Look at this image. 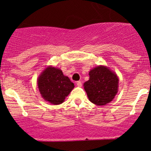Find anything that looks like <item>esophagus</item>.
I'll return each mask as SVG.
<instances>
[{"mask_svg": "<svg viewBox=\"0 0 151 151\" xmlns=\"http://www.w3.org/2000/svg\"><path fill=\"white\" fill-rule=\"evenodd\" d=\"M76 84H77V85L78 87H81L82 86V82L81 81H77Z\"/></svg>", "mask_w": 151, "mask_h": 151, "instance_id": "obj_1", "label": "esophagus"}]
</instances>
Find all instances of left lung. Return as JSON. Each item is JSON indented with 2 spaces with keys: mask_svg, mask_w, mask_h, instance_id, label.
Wrapping results in <instances>:
<instances>
[{
  "mask_svg": "<svg viewBox=\"0 0 151 151\" xmlns=\"http://www.w3.org/2000/svg\"><path fill=\"white\" fill-rule=\"evenodd\" d=\"M84 88L90 101L96 105L110 102L118 93V78L107 67L100 66L91 70Z\"/></svg>",
  "mask_w": 151,
  "mask_h": 151,
  "instance_id": "8db88e82",
  "label": "left lung"
}]
</instances>
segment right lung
Instances as JSON below:
<instances>
[{
  "instance_id": "1",
  "label": "right lung",
  "mask_w": 151,
  "mask_h": 151,
  "mask_svg": "<svg viewBox=\"0 0 151 151\" xmlns=\"http://www.w3.org/2000/svg\"><path fill=\"white\" fill-rule=\"evenodd\" d=\"M38 87L45 100L52 104H60L74 88L68 77L59 68L49 66L39 76Z\"/></svg>"
}]
</instances>
